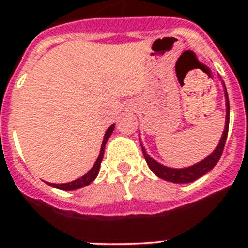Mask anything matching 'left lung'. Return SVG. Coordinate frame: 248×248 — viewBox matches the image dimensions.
Returning <instances> with one entry per match:
<instances>
[{
	"label": "left lung",
	"instance_id": "8db88e82",
	"mask_svg": "<svg viewBox=\"0 0 248 248\" xmlns=\"http://www.w3.org/2000/svg\"><path fill=\"white\" fill-rule=\"evenodd\" d=\"M224 87H225V85H224ZM225 99H227V117H225V127H224L223 136L220 139L219 145L215 148V151L212 152L208 157L202 159L201 162L196 163V165L193 166H189V167H185V169H171V167H166V166L161 165V163H158L157 161L152 158L151 155L145 152V148L141 145L144 158L147 161L149 169L157 176L161 177V179H163L166 181H171V183H176V184H185V183H192V181L200 179L201 176H203L204 173H207L210 170L215 167V165L219 162L220 157L223 155L225 141H227L228 128H229V99H228L227 89H225Z\"/></svg>",
	"mask_w": 248,
	"mask_h": 248
}]
</instances>
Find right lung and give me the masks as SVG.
<instances>
[{
	"label": "right lung",
	"mask_w": 248,
	"mask_h": 248,
	"mask_svg": "<svg viewBox=\"0 0 248 248\" xmlns=\"http://www.w3.org/2000/svg\"><path fill=\"white\" fill-rule=\"evenodd\" d=\"M113 130H114V124H112L110 127L107 130L104 135V139H103V143H101V148H100V153H99V157H97L96 162L95 165L93 166V169L90 170L89 172L83 175V176L78 177V179H76V180L71 181V183H65V184H52V183H48V185H51L54 188L62 189V190H76V189L83 188L86 185H89L91 181L95 180V177L97 176V173H99V170H100V163L103 161V155H104V149H105V144L108 141L109 136L112 135Z\"/></svg>",
	"instance_id": "add662e5"
}]
</instances>
